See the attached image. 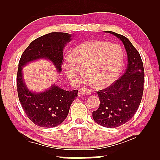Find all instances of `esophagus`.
<instances>
[{
    "mask_svg": "<svg viewBox=\"0 0 160 160\" xmlns=\"http://www.w3.org/2000/svg\"><path fill=\"white\" fill-rule=\"evenodd\" d=\"M80 95L82 96V95H90V94L91 93V91H90L89 89H87V88H81L80 90Z\"/></svg>",
    "mask_w": 160,
    "mask_h": 160,
    "instance_id": "34e87169",
    "label": "esophagus"
}]
</instances>
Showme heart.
Instances as JSON below:
<instances>
[{
  "instance_id": "1",
  "label": "heart",
  "mask_w": 160,
  "mask_h": 160,
  "mask_svg": "<svg viewBox=\"0 0 160 160\" xmlns=\"http://www.w3.org/2000/svg\"><path fill=\"white\" fill-rule=\"evenodd\" d=\"M124 54L120 45L103 40L88 41L78 46L62 64L65 75L74 85L82 84L85 71L98 87L107 86L120 75Z\"/></svg>"
}]
</instances>
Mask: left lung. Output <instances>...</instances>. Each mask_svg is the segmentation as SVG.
I'll return each instance as SVG.
<instances>
[{
    "instance_id": "left-lung-1",
    "label": "left lung",
    "mask_w": 160,
    "mask_h": 160,
    "mask_svg": "<svg viewBox=\"0 0 160 160\" xmlns=\"http://www.w3.org/2000/svg\"><path fill=\"white\" fill-rule=\"evenodd\" d=\"M119 38L124 44L128 67L122 77L111 85L97 92L100 105L93 112L96 122L105 128H117L131 119L138 109L143 92L144 69L138 51L122 35L105 31Z\"/></svg>"
}]
</instances>
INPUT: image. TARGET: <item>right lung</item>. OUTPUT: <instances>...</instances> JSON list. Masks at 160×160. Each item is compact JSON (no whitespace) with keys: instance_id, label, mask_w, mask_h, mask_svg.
Masks as SVG:
<instances>
[{"instance_id":"add662e5","label":"right lung","mask_w":160,"mask_h":160,"mask_svg":"<svg viewBox=\"0 0 160 160\" xmlns=\"http://www.w3.org/2000/svg\"><path fill=\"white\" fill-rule=\"evenodd\" d=\"M71 34L51 32L37 38L29 45L20 58L17 72V92L19 102L28 118L42 128L56 127L68 115L69 108L78 96V90L68 91L53 85L40 93L27 88L22 76V67L32 61L45 58L54 64L58 72L62 71L63 50L71 40Z\"/></svg>"}]
</instances>
